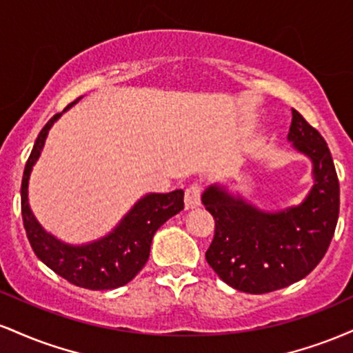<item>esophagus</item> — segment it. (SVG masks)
<instances>
[{
  "mask_svg": "<svg viewBox=\"0 0 353 353\" xmlns=\"http://www.w3.org/2000/svg\"><path fill=\"white\" fill-rule=\"evenodd\" d=\"M185 209H194L201 204V185L199 184H190L188 189H185Z\"/></svg>",
  "mask_w": 353,
  "mask_h": 353,
  "instance_id": "obj_1",
  "label": "esophagus"
}]
</instances>
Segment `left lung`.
<instances>
[{
    "label": "left lung",
    "mask_w": 353,
    "mask_h": 353,
    "mask_svg": "<svg viewBox=\"0 0 353 353\" xmlns=\"http://www.w3.org/2000/svg\"><path fill=\"white\" fill-rule=\"evenodd\" d=\"M287 141L312 163V188L301 204L264 210L221 182L202 192L216 219L208 264L241 292L267 294L307 277L334 237L340 188L327 143L295 109Z\"/></svg>",
    "instance_id": "left-lung-1"
}]
</instances>
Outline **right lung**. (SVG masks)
<instances>
[{
	"mask_svg": "<svg viewBox=\"0 0 353 353\" xmlns=\"http://www.w3.org/2000/svg\"><path fill=\"white\" fill-rule=\"evenodd\" d=\"M81 99L83 96L71 103L63 112ZM63 112L52 116L41 129L24 168L21 214L28 241L39 261L68 282L89 290L117 289L131 282L148 262L156 230L184 209V190L176 189L168 194H145L124 214L111 232L86 244H68L52 236L39 224L30 208L28 185L34 164L43 152L50 129L63 116Z\"/></svg>",
	"mask_w": 353,
	"mask_h": 353,
	"instance_id": "right-lung-1",
	"label": "right lung"
}]
</instances>
